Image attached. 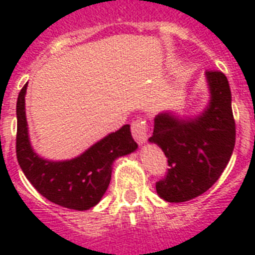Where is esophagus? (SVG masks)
<instances>
[{
    "label": "esophagus",
    "instance_id": "1",
    "mask_svg": "<svg viewBox=\"0 0 255 255\" xmlns=\"http://www.w3.org/2000/svg\"><path fill=\"white\" fill-rule=\"evenodd\" d=\"M131 132L133 139L137 141L139 144H143L147 141L148 139V124L147 122H144L143 119L135 120L133 123L131 124Z\"/></svg>",
    "mask_w": 255,
    "mask_h": 255
}]
</instances>
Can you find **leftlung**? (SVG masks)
I'll return each instance as SVG.
<instances>
[{
    "label": "left lung",
    "mask_w": 255,
    "mask_h": 255,
    "mask_svg": "<svg viewBox=\"0 0 255 255\" xmlns=\"http://www.w3.org/2000/svg\"><path fill=\"white\" fill-rule=\"evenodd\" d=\"M210 102L196 119H178L169 112L155 118L151 143L168 159L167 176L156 182L168 202L189 201L205 193L229 163L236 144L232 92L225 74L208 70Z\"/></svg>",
    "instance_id": "1"
}]
</instances>
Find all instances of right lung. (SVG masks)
<instances>
[{
	"label": "right lung",
	"mask_w": 255,
	"mask_h": 255,
	"mask_svg": "<svg viewBox=\"0 0 255 255\" xmlns=\"http://www.w3.org/2000/svg\"><path fill=\"white\" fill-rule=\"evenodd\" d=\"M26 83L17 100V160L26 178L49 201L74 210L95 206L106 193L118 157L137 148L126 124L88 148L79 157L67 161H49L33 151L27 135L25 114Z\"/></svg>",
	"instance_id": "1"
}]
</instances>
